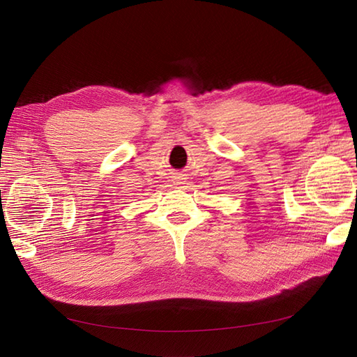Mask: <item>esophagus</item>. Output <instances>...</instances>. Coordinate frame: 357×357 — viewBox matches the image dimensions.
<instances>
[{"label": "esophagus", "mask_w": 357, "mask_h": 357, "mask_svg": "<svg viewBox=\"0 0 357 357\" xmlns=\"http://www.w3.org/2000/svg\"><path fill=\"white\" fill-rule=\"evenodd\" d=\"M172 180H174L176 185H185L186 174H181V172H176V174L172 176Z\"/></svg>", "instance_id": "34e87169"}]
</instances>
